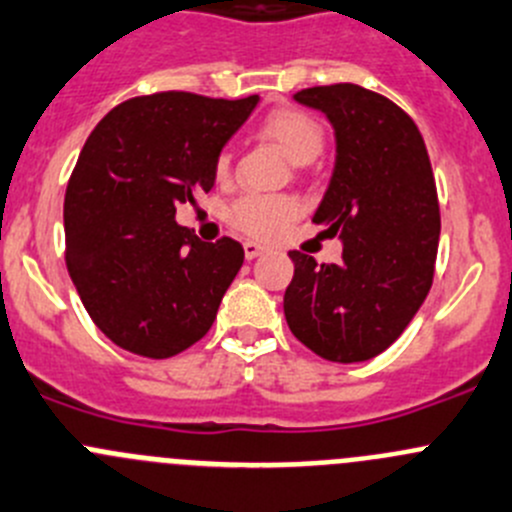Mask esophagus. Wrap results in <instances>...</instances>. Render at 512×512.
<instances>
[{"label": "esophagus", "mask_w": 512, "mask_h": 512, "mask_svg": "<svg viewBox=\"0 0 512 512\" xmlns=\"http://www.w3.org/2000/svg\"><path fill=\"white\" fill-rule=\"evenodd\" d=\"M262 252H265V245H260V242H252V240L245 242V257H247V260H255V257H260Z\"/></svg>", "instance_id": "esophagus-1"}]
</instances>
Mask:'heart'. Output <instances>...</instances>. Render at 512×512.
I'll use <instances>...</instances> for the list:
<instances>
[{"label":"heart","instance_id":"heart-1","mask_svg":"<svg viewBox=\"0 0 512 512\" xmlns=\"http://www.w3.org/2000/svg\"><path fill=\"white\" fill-rule=\"evenodd\" d=\"M262 137L280 147L287 160L295 165H307L315 160L325 145V132L320 122L302 109H277L267 114L262 122ZM217 177L230 172V155L222 152L215 162ZM297 200L290 195H262V192H247L230 207V225L247 232L252 237H270L280 232L292 217L297 215Z\"/></svg>","mask_w":512,"mask_h":512}]
</instances>
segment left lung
<instances>
[{
  "label": "left lung",
  "instance_id": "8db88e82",
  "mask_svg": "<svg viewBox=\"0 0 512 512\" xmlns=\"http://www.w3.org/2000/svg\"><path fill=\"white\" fill-rule=\"evenodd\" d=\"M335 130V170L312 222L340 237L342 260L317 265L290 252L285 290L292 335L332 362L388 350L428 297L440 240L433 167L418 124L395 102L357 84L295 94Z\"/></svg>",
  "mask_w": 512,
  "mask_h": 512
}]
</instances>
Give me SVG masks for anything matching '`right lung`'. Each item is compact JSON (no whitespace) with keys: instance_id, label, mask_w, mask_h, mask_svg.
<instances>
[{"instance_id":"right-lung-1","label":"right lung","mask_w":512,"mask_h":512,"mask_svg":"<svg viewBox=\"0 0 512 512\" xmlns=\"http://www.w3.org/2000/svg\"><path fill=\"white\" fill-rule=\"evenodd\" d=\"M260 97L157 92L104 114L64 195L69 277L94 325L122 350L165 360L217 317L245 250L202 242L177 205L215 185V162Z\"/></svg>"}]
</instances>
